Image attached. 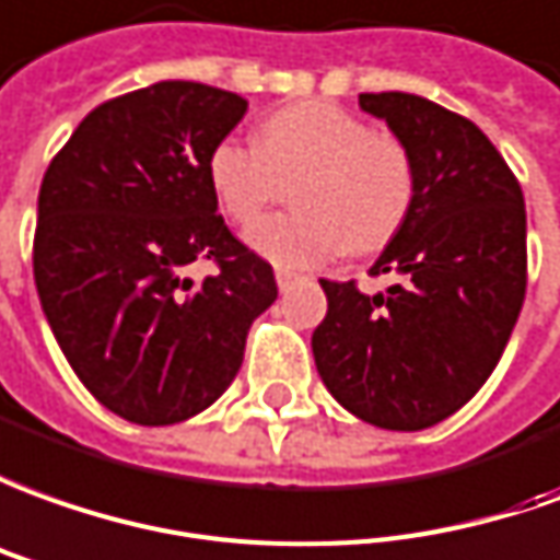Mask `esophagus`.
<instances>
[{
  "label": "esophagus",
  "mask_w": 560,
  "mask_h": 560,
  "mask_svg": "<svg viewBox=\"0 0 560 560\" xmlns=\"http://www.w3.org/2000/svg\"><path fill=\"white\" fill-rule=\"evenodd\" d=\"M299 283V273H292V271H277V287H280V292H289V289L295 287Z\"/></svg>",
  "instance_id": "1"
}]
</instances>
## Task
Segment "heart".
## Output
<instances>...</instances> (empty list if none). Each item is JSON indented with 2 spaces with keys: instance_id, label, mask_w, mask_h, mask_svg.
<instances>
[{
  "instance_id": "b5f03b06",
  "label": "heart",
  "mask_w": 560,
  "mask_h": 560,
  "mask_svg": "<svg viewBox=\"0 0 560 560\" xmlns=\"http://www.w3.org/2000/svg\"><path fill=\"white\" fill-rule=\"evenodd\" d=\"M207 176L219 207L243 225L283 195V183H295V213L261 219L246 231V243L280 268H314L347 249L387 246L418 191L408 145L329 100L268 115L258 145L219 140Z\"/></svg>"
}]
</instances>
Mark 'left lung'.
I'll list each match as a JSON object with an SVG mask.
<instances>
[{
	"instance_id": "8db88e82",
	"label": "left lung",
	"mask_w": 560,
	"mask_h": 560,
	"mask_svg": "<svg viewBox=\"0 0 560 560\" xmlns=\"http://www.w3.org/2000/svg\"><path fill=\"white\" fill-rule=\"evenodd\" d=\"M408 145L418 191L372 268L402 283L329 299L311 347L329 393L381 430H427L464 408L506 350L527 289V215L515 173L479 127L402 91L360 94Z\"/></svg>"
}]
</instances>
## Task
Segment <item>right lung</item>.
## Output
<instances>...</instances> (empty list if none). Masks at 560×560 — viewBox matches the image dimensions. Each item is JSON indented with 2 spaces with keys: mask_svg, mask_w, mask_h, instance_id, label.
<instances>
[{
  "mask_svg": "<svg viewBox=\"0 0 560 560\" xmlns=\"http://www.w3.org/2000/svg\"><path fill=\"white\" fill-rule=\"evenodd\" d=\"M246 100L158 81L100 103L38 188L33 273L57 345L96 402L142 427L213 405L253 319L277 299L271 265L215 213L207 158ZM191 260L220 271L200 284Z\"/></svg>",
  "mask_w": 560,
  "mask_h": 560,
  "instance_id": "1",
  "label": "right lung"
}]
</instances>
